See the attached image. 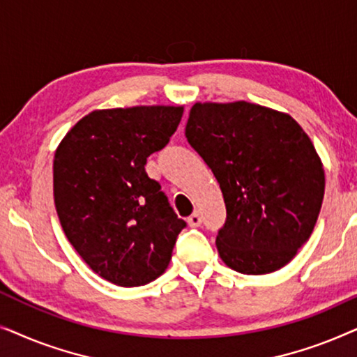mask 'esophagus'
Instances as JSON below:
<instances>
[{
  "label": "esophagus",
  "instance_id": "obj_1",
  "mask_svg": "<svg viewBox=\"0 0 357 357\" xmlns=\"http://www.w3.org/2000/svg\"><path fill=\"white\" fill-rule=\"evenodd\" d=\"M188 226L190 227H199V226H202V216H199V213L195 211L192 216L188 218Z\"/></svg>",
  "mask_w": 357,
  "mask_h": 357
}]
</instances>
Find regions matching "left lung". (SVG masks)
<instances>
[{
    "instance_id": "obj_1",
    "label": "left lung",
    "mask_w": 357,
    "mask_h": 357,
    "mask_svg": "<svg viewBox=\"0 0 357 357\" xmlns=\"http://www.w3.org/2000/svg\"><path fill=\"white\" fill-rule=\"evenodd\" d=\"M185 136L213 170L226 224L216 247L243 275L287 265L314 231L325 172L312 141L291 115L250 102H197Z\"/></svg>"
}]
</instances>
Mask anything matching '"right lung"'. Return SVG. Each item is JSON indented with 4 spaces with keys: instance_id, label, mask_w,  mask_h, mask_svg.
Wrapping results in <instances>:
<instances>
[{
    "instance_id": "right-lung-1",
    "label": "right lung",
    "mask_w": 357,
    "mask_h": 357,
    "mask_svg": "<svg viewBox=\"0 0 357 357\" xmlns=\"http://www.w3.org/2000/svg\"><path fill=\"white\" fill-rule=\"evenodd\" d=\"M182 115L183 107L172 105L94 110L56 148L53 197L65 236L92 271L116 286L162 275L187 226L144 169Z\"/></svg>"
}]
</instances>
